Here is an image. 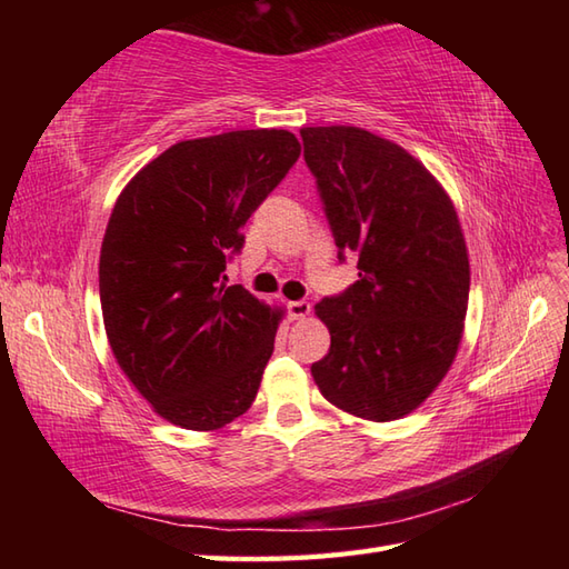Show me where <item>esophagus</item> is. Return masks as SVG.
I'll use <instances>...</instances> for the list:
<instances>
[{
    "label": "esophagus",
    "mask_w": 569,
    "mask_h": 569,
    "mask_svg": "<svg viewBox=\"0 0 569 569\" xmlns=\"http://www.w3.org/2000/svg\"><path fill=\"white\" fill-rule=\"evenodd\" d=\"M312 306L308 303V300H293V303H288V316H291V320H303L310 316Z\"/></svg>",
    "instance_id": "esophagus-1"
}]
</instances>
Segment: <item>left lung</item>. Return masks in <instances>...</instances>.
<instances>
[{"label": "left lung", "instance_id": "obj_1", "mask_svg": "<svg viewBox=\"0 0 569 569\" xmlns=\"http://www.w3.org/2000/svg\"><path fill=\"white\" fill-rule=\"evenodd\" d=\"M300 137L340 259L359 257V281L316 306L330 352L312 379L349 416L398 420L438 389L462 342V224L445 188L398 143L342 124Z\"/></svg>", "mask_w": 569, "mask_h": 569}]
</instances>
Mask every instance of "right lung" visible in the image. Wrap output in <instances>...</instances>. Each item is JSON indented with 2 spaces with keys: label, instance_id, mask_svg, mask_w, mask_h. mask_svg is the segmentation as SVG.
<instances>
[{
  "label": "right lung",
  "instance_id": "right-lung-1",
  "mask_svg": "<svg viewBox=\"0 0 569 569\" xmlns=\"http://www.w3.org/2000/svg\"><path fill=\"white\" fill-rule=\"evenodd\" d=\"M298 156L286 129L224 131L173 143L119 192L100 251L107 340L173 426L224 428L257 398L283 310L222 271Z\"/></svg>",
  "mask_w": 569,
  "mask_h": 569
}]
</instances>
